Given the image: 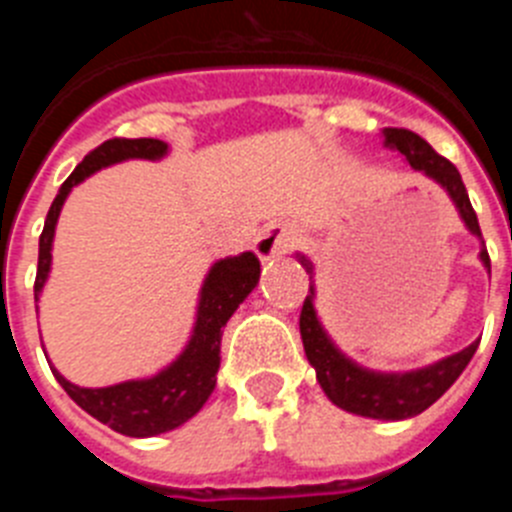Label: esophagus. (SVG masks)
<instances>
[{"instance_id":"1","label":"esophagus","mask_w":512,"mask_h":512,"mask_svg":"<svg viewBox=\"0 0 512 512\" xmlns=\"http://www.w3.org/2000/svg\"><path fill=\"white\" fill-rule=\"evenodd\" d=\"M292 243H295V230L284 223H271L266 225L259 233V238L253 241V251H256V256L266 264V261H274L279 259V256H284Z\"/></svg>"}]
</instances>
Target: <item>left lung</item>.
<instances>
[{
  "instance_id": "8db88e82",
  "label": "left lung",
  "mask_w": 512,
  "mask_h": 512,
  "mask_svg": "<svg viewBox=\"0 0 512 512\" xmlns=\"http://www.w3.org/2000/svg\"><path fill=\"white\" fill-rule=\"evenodd\" d=\"M382 146L405 156V161L415 171L428 176L431 182H436L443 192L449 194V200L454 202L464 228L482 243L479 261L490 274V256H487L485 241H482L477 212L472 210L467 187L461 182V174L456 171V166L443 156H438L420 135L410 133V130L384 128ZM295 259L310 274V295L305 297L300 315V336L302 346H305V356L312 369H315V377H318L328 400L341 410H346V413L374 420L413 418V415H420L423 410L431 408L433 402L449 390L472 361L479 341L461 348L459 354L438 359L428 366H418V369H410V372H379V369L361 366L359 361H354L338 348V343L330 338L318 310H315L318 287H315V266H312V261L300 251L295 253Z\"/></svg>"
}]
</instances>
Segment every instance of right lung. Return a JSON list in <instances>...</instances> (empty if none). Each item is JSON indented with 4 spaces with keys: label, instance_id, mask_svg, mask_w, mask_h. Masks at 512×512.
<instances>
[{
    "label": "right lung",
    "instance_id": "add662e5",
    "mask_svg": "<svg viewBox=\"0 0 512 512\" xmlns=\"http://www.w3.org/2000/svg\"><path fill=\"white\" fill-rule=\"evenodd\" d=\"M169 156V143L156 138H115L94 148L61 184L53 200L38 248V277H35V302L43 295L53 264V238L63 205L71 189L79 187L97 171L122 161H161ZM261 277V264L251 251L217 259L207 269L197 297V312L189 341L174 361L151 377L125 379L110 387H79L69 382L51 364L53 377L81 410H87L99 423L130 438H151L169 433L200 413L217 384L220 369V338L223 328L238 305L251 295ZM38 310V305H35Z\"/></svg>",
    "mask_w": 512,
    "mask_h": 512
}]
</instances>
